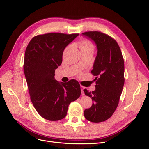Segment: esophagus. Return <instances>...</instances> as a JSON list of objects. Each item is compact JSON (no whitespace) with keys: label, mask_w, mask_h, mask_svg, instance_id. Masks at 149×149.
<instances>
[{"label":"esophagus","mask_w":149,"mask_h":149,"mask_svg":"<svg viewBox=\"0 0 149 149\" xmlns=\"http://www.w3.org/2000/svg\"><path fill=\"white\" fill-rule=\"evenodd\" d=\"M80 87H81V95H82V96H84V93L83 90L85 88L83 86H81V85L80 86Z\"/></svg>","instance_id":"esophagus-1"}]
</instances>
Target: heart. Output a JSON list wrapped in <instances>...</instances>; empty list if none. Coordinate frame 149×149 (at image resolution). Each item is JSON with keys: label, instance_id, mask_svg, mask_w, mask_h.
Segmentation results:
<instances>
[{"label": "heart", "instance_id": "heart-1", "mask_svg": "<svg viewBox=\"0 0 149 149\" xmlns=\"http://www.w3.org/2000/svg\"><path fill=\"white\" fill-rule=\"evenodd\" d=\"M78 46L79 47L80 51H87V52H91L93 53L94 50V43L88 40L83 39L79 41L78 43Z\"/></svg>", "mask_w": 149, "mask_h": 149}]
</instances>
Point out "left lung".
<instances>
[{
    "label": "left lung",
    "mask_w": 149,
    "mask_h": 149,
    "mask_svg": "<svg viewBox=\"0 0 149 149\" xmlns=\"http://www.w3.org/2000/svg\"><path fill=\"white\" fill-rule=\"evenodd\" d=\"M82 34L93 40L97 49L91 71L96 76V89L83 90L93 101L91 107L84 110V116L92 123H101L111 118L119 104L125 80L124 58L119 45L109 35L98 31Z\"/></svg>",
    "instance_id": "1"
}]
</instances>
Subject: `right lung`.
I'll use <instances>...</instances> for the list:
<instances>
[{
  "mask_svg": "<svg viewBox=\"0 0 149 149\" xmlns=\"http://www.w3.org/2000/svg\"><path fill=\"white\" fill-rule=\"evenodd\" d=\"M79 33H49L35 36L26 47L24 71L30 100L44 119L56 121L65 118L70 104L81 95L75 79L59 83L55 70L62 63L66 47Z\"/></svg>",
  "mask_w": 149,
  "mask_h": 149,
  "instance_id": "1",
  "label": "right lung"
}]
</instances>
